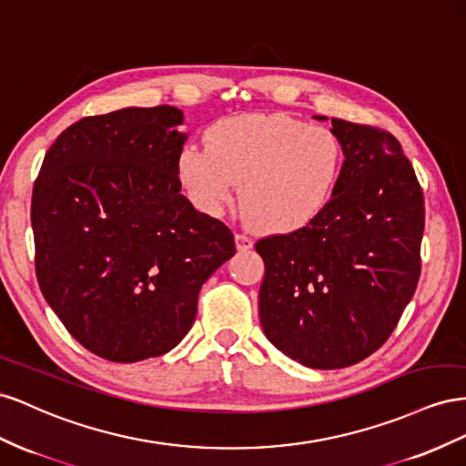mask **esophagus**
Listing matches in <instances>:
<instances>
[{
	"label": "esophagus",
	"instance_id": "34e87169",
	"mask_svg": "<svg viewBox=\"0 0 466 466\" xmlns=\"http://www.w3.org/2000/svg\"><path fill=\"white\" fill-rule=\"evenodd\" d=\"M234 240H236L238 251H246V249H249L251 246H254V242H251L246 234H236Z\"/></svg>",
	"mask_w": 466,
	"mask_h": 466
}]
</instances>
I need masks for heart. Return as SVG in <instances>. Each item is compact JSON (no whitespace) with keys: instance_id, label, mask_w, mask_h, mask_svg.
Instances as JSON below:
<instances>
[{"instance_id":"heart-1","label":"heart","mask_w":466,"mask_h":466,"mask_svg":"<svg viewBox=\"0 0 466 466\" xmlns=\"http://www.w3.org/2000/svg\"><path fill=\"white\" fill-rule=\"evenodd\" d=\"M343 148L326 127L287 115H238L185 146L177 176L193 203L218 217L240 186L246 218L268 234L304 230L324 215L341 176Z\"/></svg>"}]
</instances>
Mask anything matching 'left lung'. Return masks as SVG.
<instances>
[{"label":"left lung","mask_w":466,"mask_h":466,"mask_svg":"<svg viewBox=\"0 0 466 466\" xmlns=\"http://www.w3.org/2000/svg\"><path fill=\"white\" fill-rule=\"evenodd\" d=\"M328 121L326 116H314ZM341 176L324 215L263 238V334L310 369L363 361L389 339L420 279L423 195L392 135L331 118Z\"/></svg>","instance_id":"obj_1"}]
</instances>
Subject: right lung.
<instances>
[{
  "label": "right lung",
  "mask_w": 466,
  "mask_h": 466,
  "mask_svg": "<svg viewBox=\"0 0 466 466\" xmlns=\"http://www.w3.org/2000/svg\"><path fill=\"white\" fill-rule=\"evenodd\" d=\"M183 121L171 105L86 116L35 181L38 285L66 329L115 363L174 350L203 283L236 254L232 232L181 195Z\"/></svg>",
  "instance_id": "add662e5"
}]
</instances>
